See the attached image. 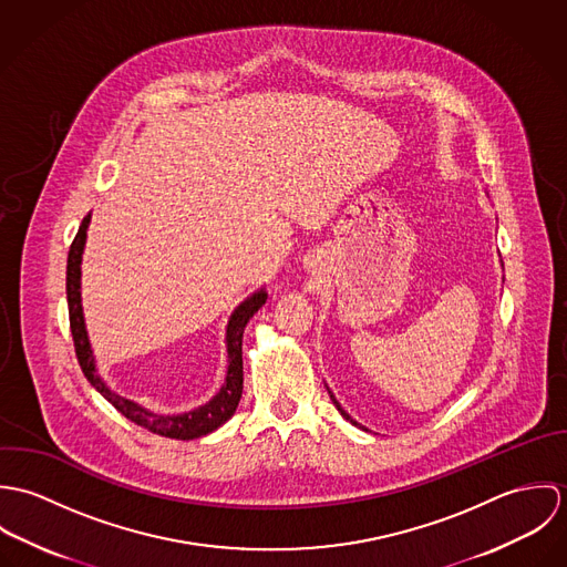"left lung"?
<instances>
[{
	"label": "left lung",
	"instance_id": "8db88e82",
	"mask_svg": "<svg viewBox=\"0 0 567 567\" xmlns=\"http://www.w3.org/2000/svg\"><path fill=\"white\" fill-rule=\"evenodd\" d=\"M329 398H331V402H333V405H336V408H338V412H340V414H342V416H344V419H347V421H351V423H353V425H358V423H355V421H353V419H351V416H349V414H347V412H344V410H342V408H340V404H338V402H336V398H333V395H331V393H329Z\"/></svg>",
	"mask_w": 567,
	"mask_h": 567
}]
</instances>
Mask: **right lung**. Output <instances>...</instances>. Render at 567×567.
I'll return each mask as SVG.
<instances>
[{
  "mask_svg": "<svg viewBox=\"0 0 567 567\" xmlns=\"http://www.w3.org/2000/svg\"><path fill=\"white\" fill-rule=\"evenodd\" d=\"M86 225H89V216L82 220L79 227V234L74 238V243L70 246V255H68V308H70V327H72V338H74V349H76V358L81 364L84 378L91 382V386L111 404L115 405L126 419H131L133 423L142 425L148 432L162 434L167 439H181V441H189V439H198L205 436L209 432H214L216 427H220L227 419H231V414L236 412L238 402L243 398L244 373H243V333L244 327L248 323V319L266 303V292L259 290L257 295H252L250 299H246L243 306L234 312L229 327H227V353H229V371H227V380L225 386L220 389V393L209 402V404L200 405L192 412L185 414H176V416H165V414H155L148 412L146 408L128 402L115 393H111V389L100 380V375L95 373V364H93V353L89 347V338H86V329L82 321L81 306V259L82 246L86 238Z\"/></svg>",
  "mask_w": 567,
  "mask_h": 567,
  "instance_id": "1",
  "label": "right lung"
}]
</instances>
